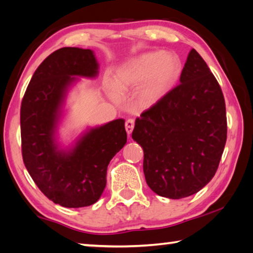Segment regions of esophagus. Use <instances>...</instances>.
Segmentation results:
<instances>
[{"label": "esophagus", "mask_w": 253, "mask_h": 253, "mask_svg": "<svg viewBox=\"0 0 253 253\" xmlns=\"http://www.w3.org/2000/svg\"><path fill=\"white\" fill-rule=\"evenodd\" d=\"M134 126H135V122L134 119H128L125 124V127H126V131L128 135H130L132 132V129H134Z\"/></svg>", "instance_id": "34e87169"}]
</instances>
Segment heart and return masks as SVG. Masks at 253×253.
I'll list each match as a JSON object with an SVG mask.
<instances>
[{"mask_svg":"<svg viewBox=\"0 0 253 253\" xmlns=\"http://www.w3.org/2000/svg\"><path fill=\"white\" fill-rule=\"evenodd\" d=\"M182 61L172 52H149L124 63L114 72L107 91L118 101L121 95L135 90L142 108H151L169 95L181 76Z\"/></svg>","mask_w":253,"mask_h":253,"instance_id":"1","label":"heart"}]
</instances>
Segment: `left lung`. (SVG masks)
Here are the masks:
<instances>
[{
	"instance_id": "obj_1",
	"label": "left lung",
	"mask_w": 253,
	"mask_h": 253,
	"mask_svg": "<svg viewBox=\"0 0 253 253\" xmlns=\"http://www.w3.org/2000/svg\"><path fill=\"white\" fill-rule=\"evenodd\" d=\"M131 137L143 147L147 185L163 198L193 195L213 178L226 142L225 102L196 50L179 84L136 119Z\"/></svg>"
}]
</instances>
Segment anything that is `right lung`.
Listing matches in <instances>:
<instances>
[{"label": "right lung", "mask_w": 253, "mask_h": 253, "mask_svg": "<svg viewBox=\"0 0 253 253\" xmlns=\"http://www.w3.org/2000/svg\"><path fill=\"white\" fill-rule=\"evenodd\" d=\"M99 63L90 49L61 48L38 67L21 104V139L25 168L40 191L65 208L96 203L106 187L109 162L125 146V121L88 127L70 146L58 128L70 88L95 79Z\"/></svg>", "instance_id": "obj_1"}]
</instances>
